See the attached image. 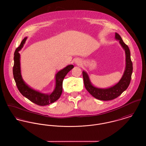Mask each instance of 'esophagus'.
Wrapping results in <instances>:
<instances>
[{"mask_svg":"<svg viewBox=\"0 0 146 146\" xmlns=\"http://www.w3.org/2000/svg\"><path fill=\"white\" fill-rule=\"evenodd\" d=\"M75 62V63H76V64H78V65H80V64H81V60H79V59H76Z\"/></svg>","mask_w":146,"mask_h":146,"instance_id":"34e87169","label":"esophagus"}]
</instances>
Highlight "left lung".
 <instances>
[{"label":"left lung","mask_w":146,"mask_h":146,"mask_svg":"<svg viewBox=\"0 0 146 146\" xmlns=\"http://www.w3.org/2000/svg\"><path fill=\"white\" fill-rule=\"evenodd\" d=\"M115 38L119 40V43L124 49L126 55V67L120 81L114 86L107 88H98L92 84L87 73L84 71H82L86 89L93 97L101 100H110L117 98L127 88L130 83L133 67L131 60L130 49L117 33H115Z\"/></svg>","instance_id":"8db88e82"}]
</instances>
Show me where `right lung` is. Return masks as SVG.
<instances>
[{
    "label": "right lung",
    "mask_w": 146,
    "mask_h": 146,
    "mask_svg": "<svg viewBox=\"0 0 146 146\" xmlns=\"http://www.w3.org/2000/svg\"><path fill=\"white\" fill-rule=\"evenodd\" d=\"M27 37L22 40L20 46L16 48L14 53V64L13 66V75L16 84L20 92L24 97L32 102L40 106L49 105L58 100L62 91V81L64 77L74 68L73 65H69L60 70L55 75V87L50 94H45L32 89L26 84L23 79L20 68V55L19 52L23 47Z\"/></svg>",
    "instance_id": "add662e5"
}]
</instances>
